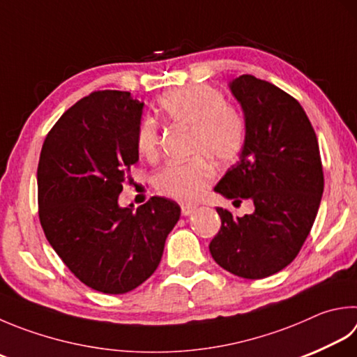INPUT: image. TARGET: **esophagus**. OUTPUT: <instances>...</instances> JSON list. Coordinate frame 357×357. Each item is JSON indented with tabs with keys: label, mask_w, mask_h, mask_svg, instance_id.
Segmentation results:
<instances>
[{
	"label": "esophagus",
	"mask_w": 357,
	"mask_h": 357,
	"mask_svg": "<svg viewBox=\"0 0 357 357\" xmlns=\"http://www.w3.org/2000/svg\"><path fill=\"white\" fill-rule=\"evenodd\" d=\"M197 210V206L194 205H181V216H190L194 211Z\"/></svg>",
	"instance_id": "obj_1"
}]
</instances>
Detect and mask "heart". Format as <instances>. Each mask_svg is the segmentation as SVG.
Returning a JSON list of instances; mask_svg holds the SVG:
<instances>
[{"label":"heart","mask_w":357,"mask_h":357,"mask_svg":"<svg viewBox=\"0 0 357 357\" xmlns=\"http://www.w3.org/2000/svg\"><path fill=\"white\" fill-rule=\"evenodd\" d=\"M160 110L172 124L191 129V153L225 165L236 158L245 138V126L239 113L225 104L224 96L208 85H191L174 90L160 99ZM161 133L151 119L139 124L137 149L146 158L160 151ZM214 171L205 158L188 163H169L161 169L153 183L166 197L180 202L196 200L211 183Z\"/></svg>","instance_id":"1"}]
</instances>
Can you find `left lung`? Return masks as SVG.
<instances>
[{
    "label": "left lung",
    "instance_id": "obj_1",
    "mask_svg": "<svg viewBox=\"0 0 357 357\" xmlns=\"http://www.w3.org/2000/svg\"><path fill=\"white\" fill-rule=\"evenodd\" d=\"M244 112L239 161L214 191L255 211L242 218L216 208L220 230L210 242L213 259L241 278L283 271L297 257L317 216L324 167L311 121L297 99L250 74L230 82Z\"/></svg>",
    "mask_w": 357,
    "mask_h": 357
}]
</instances>
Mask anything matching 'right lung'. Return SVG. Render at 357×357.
Returning a JSON list of instances; mask_svg holds the SVG:
<instances>
[{
    "label": "right lung",
    "instance_id": "add662e5",
    "mask_svg": "<svg viewBox=\"0 0 357 357\" xmlns=\"http://www.w3.org/2000/svg\"><path fill=\"white\" fill-rule=\"evenodd\" d=\"M143 107L129 91H93L60 116L40 152L45 236L74 277L104 294L144 283L180 218V206L165 197H151L137 211L118 205L138 161Z\"/></svg>",
    "mask_w": 357,
    "mask_h": 357
}]
</instances>
